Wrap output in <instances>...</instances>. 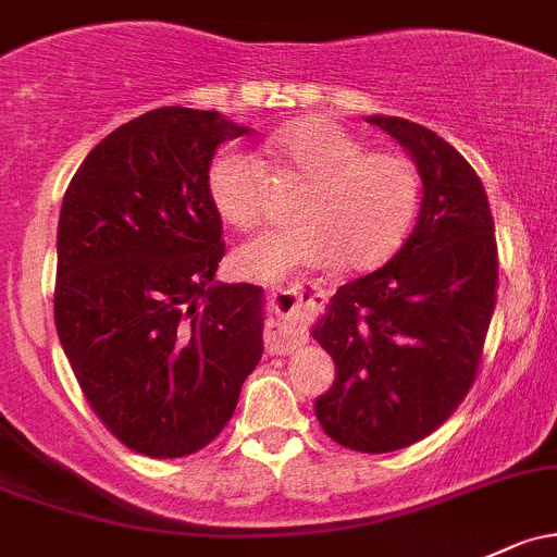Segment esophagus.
<instances>
[{
  "instance_id": "34e87169",
  "label": "esophagus",
  "mask_w": 557,
  "mask_h": 557,
  "mask_svg": "<svg viewBox=\"0 0 557 557\" xmlns=\"http://www.w3.org/2000/svg\"><path fill=\"white\" fill-rule=\"evenodd\" d=\"M265 297H268V305H271V310L276 313L278 321L297 319V315H300L302 300L292 289H271ZM284 339H286V348H289L292 345L289 337H284Z\"/></svg>"
}]
</instances>
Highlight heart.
<instances>
[{"label": "heart", "instance_id": "obj_1", "mask_svg": "<svg viewBox=\"0 0 557 557\" xmlns=\"http://www.w3.org/2000/svg\"><path fill=\"white\" fill-rule=\"evenodd\" d=\"M273 170L305 181L297 225L273 228L233 255L238 276L276 281L300 268L337 262L345 271L382 265L409 233L420 207V170L400 151H367L332 119H300L262 143ZM207 190L214 212L236 231L265 218L268 177L249 153L225 148L212 159Z\"/></svg>", "mask_w": 557, "mask_h": 557}]
</instances>
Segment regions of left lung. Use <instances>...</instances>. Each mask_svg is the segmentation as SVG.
<instances>
[{"label": "left lung", "instance_id": "1", "mask_svg": "<svg viewBox=\"0 0 557 557\" xmlns=\"http://www.w3.org/2000/svg\"><path fill=\"white\" fill-rule=\"evenodd\" d=\"M369 124L414 157L422 207L396 257L339 286L313 329L337 363L315 417L339 446L385 454L438 430L470 393L494 315L499 257L486 190L462 153L406 119Z\"/></svg>", "mask_w": 557, "mask_h": 557}]
</instances>
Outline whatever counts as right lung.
Segmentation results:
<instances>
[{"instance_id": "1", "label": "right lung", "mask_w": 557, "mask_h": 557, "mask_svg": "<svg viewBox=\"0 0 557 557\" xmlns=\"http://www.w3.org/2000/svg\"><path fill=\"white\" fill-rule=\"evenodd\" d=\"M218 111H148L98 143L58 220L55 326L89 409L143 457L212 444L262 356V289L212 284L225 255L207 190L244 135Z\"/></svg>"}]
</instances>
